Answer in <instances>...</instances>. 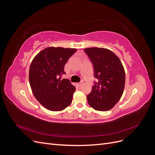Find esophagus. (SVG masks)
Masks as SVG:
<instances>
[{
	"instance_id": "34e87169",
	"label": "esophagus",
	"mask_w": 155,
	"mask_h": 155,
	"mask_svg": "<svg viewBox=\"0 0 155 155\" xmlns=\"http://www.w3.org/2000/svg\"><path fill=\"white\" fill-rule=\"evenodd\" d=\"M83 81H81V82H80V83H77V85H78V87H81V85H83Z\"/></svg>"
}]
</instances>
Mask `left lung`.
<instances>
[{
	"mask_svg": "<svg viewBox=\"0 0 155 155\" xmlns=\"http://www.w3.org/2000/svg\"><path fill=\"white\" fill-rule=\"evenodd\" d=\"M90 58L98 79L87 96L89 105L94 109L107 111L113 108L123 94L125 83V70L120 59L109 49H84Z\"/></svg>",
	"mask_w": 155,
	"mask_h": 155,
	"instance_id": "1",
	"label": "left lung"
}]
</instances>
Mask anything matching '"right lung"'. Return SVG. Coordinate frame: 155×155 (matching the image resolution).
Instances as JSON below:
<instances>
[{
	"label": "right lung",
	"mask_w": 155,
	"mask_h": 155,
	"mask_svg": "<svg viewBox=\"0 0 155 155\" xmlns=\"http://www.w3.org/2000/svg\"><path fill=\"white\" fill-rule=\"evenodd\" d=\"M76 50L51 46L41 50L32 60L30 85L37 100L48 110L60 111L71 104L76 87L61 77L65 74V64Z\"/></svg>",
	"instance_id": "obj_1"
}]
</instances>
